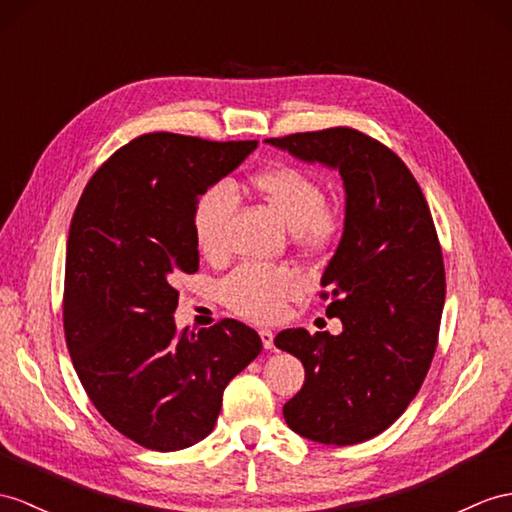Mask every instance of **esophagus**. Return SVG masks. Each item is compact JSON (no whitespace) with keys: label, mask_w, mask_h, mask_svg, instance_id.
<instances>
[{"label":"esophagus","mask_w":512,"mask_h":512,"mask_svg":"<svg viewBox=\"0 0 512 512\" xmlns=\"http://www.w3.org/2000/svg\"><path fill=\"white\" fill-rule=\"evenodd\" d=\"M258 334H260V339H263L265 350H273V332L267 330V328H263Z\"/></svg>","instance_id":"1"}]
</instances>
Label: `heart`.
I'll list each match as a JSON object with an SVG mask.
<instances>
[{
    "instance_id": "heart-1",
    "label": "heart",
    "mask_w": 512,
    "mask_h": 512,
    "mask_svg": "<svg viewBox=\"0 0 512 512\" xmlns=\"http://www.w3.org/2000/svg\"><path fill=\"white\" fill-rule=\"evenodd\" d=\"M252 189L263 197L293 241L304 252H323L341 232L339 210L326 204L323 184L295 165H273L252 173ZM239 197L228 182H215L199 193L193 206V234L197 247L208 258L228 252V223ZM299 280L284 267L245 265L219 284V297L232 313L252 321H273L284 304L299 291Z\"/></svg>"
}]
</instances>
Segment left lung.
I'll return each mask as SVG.
<instances>
[{
	"mask_svg": "<svg viewBox=\"0 0 512 512\" xmlns=\"http://www.w3.org/2000/svg\"><path fill=\"white\" fill-rule=\"evenodd\" d=\"M267 143L339 169L345 186L343 236L321 276L326 313L343 332L276 336L306 371L282 413L310 441L363 443L389 428L426 380L445 302L439 236L413 173L371 136L339 126Z\"/></svg>",
	"mask_w": 512,
	"mask_h": 512,
	"instance_id": "obj_1",
	"label": "left lung"
}]
</instances>
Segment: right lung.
<instances>
[{"label": "right lung", "mask_w": 512, "mask_h": 512, "mask_svg": "<svg viewBox=\"0 0 512 512\" xmlns=\"http://www.w3.org/2000/svg\"><path fill=\"white\" fill-rule=\"evenodd\" d=\"M256 147L136 136L93 173L73 213L62 297L73 367L99 415L147 450L206 439L223 389L263 350L236 319L197 334L173 321L176 282L199 269L195 199Z\"/></svg>", "instance_id": "add662e5"}]
</instances>
